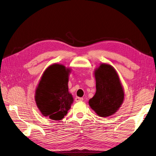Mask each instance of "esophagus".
I'll use <instances>...</instances> for the list:
<instances>
[{"label":"esophagus","instance_id":"34e87169","mask_svg":"<svg viewBox=\"0 0 156 156\" xmlns=\"http://www.w3.org/2000/svg\"><path fill=\"white\" fill-rule=\"evenodd\" d=\"M83 98H80V97H76V98H75V101H76V102H78V101H83Z\"/></svg>","mask_w":156,"mask_h":156}]
</instances>
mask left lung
I'll return each instance as SVG.
<instances>
[{
    "label": "left lung",
    "mask_w": 156,
    "mask_h": 156,
    "mask_svg": "<svg viewBox=\"0 0 156 156\" xmlns=\"http://www.w3.org/2000/svg\"><path fill=\"white\" fill-rule=\"evenodd\" d=\"M96 91L89 101L90 108L100 117L114 114L123 104L125 92L117 71L111 65L101 63L95 69Z\"/></svg>",
    "instance_id": "1"
}]
</instances>
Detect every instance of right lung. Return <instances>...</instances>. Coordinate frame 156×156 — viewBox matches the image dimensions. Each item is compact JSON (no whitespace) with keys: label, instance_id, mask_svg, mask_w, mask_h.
<instances>
[{"label":"right lung","instance_id":"1","mask_svg":"<svg viewBox=\"0 0 156 156\" xmlns=\"http://www.w3.org/2000/svg\"><path fill=\"white\" fill-rule=\"evenodd\" d=\"M71 68L54 63L45 69L34 94L37 106L45 117L61 120L71 108L74 99L69 92V76Z\"/></svg>","mask_w":156,"mask_h":156}]
</instances>
